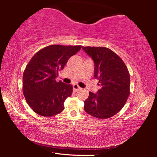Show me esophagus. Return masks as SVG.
I'll use <instances>...</instances> for the list:
<instances>
[{
  "mask_svg": "<svg viewBox=\"0 0 157 157\" xmlns=\"http://www.w3.org/2000/svg\"><path fill=\"white\" fill-rule=\"evenodd\" d=\"M73 91H78V90L81 89L80 87H79V86H78V85L76 84H73Z\"/></svg>",
  "mask_w": 157,
  "mask_h": 157,
  "instance_id": "esophagus-1",
  "label": "esophagus"
}]
</instances>
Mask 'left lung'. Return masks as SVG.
Here are the masks:
<instances>
[{
  "label": "left lung",
  "instance_id": "left-lung-1",
  "mask_svg": "<svg viewBox=\"0 0 157 157\" xmlns=\"http://www.w3.org/2000/svg\"><path fill=\"white\" fill-rule=\"evenodd\" d=\"M94 62V77L101 89L89 92L84 110L97 118L113 116L124 107L129 95L130 75L121 58L105 47H82Z\"/></svg>",
  "mask_w": 157,
  "mask_h": 157
}]
</instances>
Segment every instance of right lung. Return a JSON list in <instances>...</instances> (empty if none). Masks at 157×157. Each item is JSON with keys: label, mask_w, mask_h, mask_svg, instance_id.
<instances>
[{"label": "right lung", "mask_w": 157, "mask_h": 157, "mask_svg": "<svg viewBox=\"0 0 157 157\" xmlns=\"http://www.w3.org/2000/svg\"><path fill=\"white\" fill-rule=\"evenodd\" d=\"M81 46L50 45L37 52L26 66L23 75V92L28 105L42 116L57 115L64 109L63 102L73 93V86L57 82L71 57Z\"/></svg>", "instance_id": "obj_1"}]
</instances>
